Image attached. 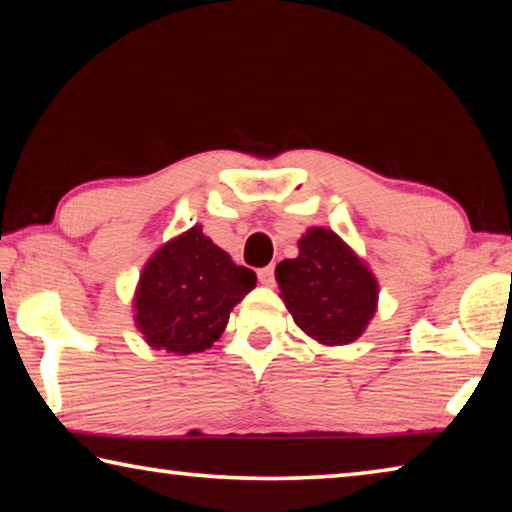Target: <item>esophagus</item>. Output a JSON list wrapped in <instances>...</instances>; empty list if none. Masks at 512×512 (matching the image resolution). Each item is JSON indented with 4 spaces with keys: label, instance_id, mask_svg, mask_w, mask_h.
<instances>
[{
    "label": "esophagus",
    "instance_id": "1",
    "mask_svg": "<svg viewBox=\"0 0 512 512\" xmlns=\"http://www.w3.org/2000/svg\"><path fill=\"white\" fill-rule=\"evenodd\" d=\"M257 277H259V284H264V287H273V284H275V268L273 266L259 268Z\"/></svg>",
    "mask_w": 512,
    "mask_h": 512
}]
</instances>
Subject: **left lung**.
Segmentation results:
<instances>
[{"label": "left lung", "instance_id": "left-lung-1", "mask_svg": "<svg viewBox=\"0 0 512 512\" xmlns=\"http://www.w3.org/2000/svg\"><path fill=\"white\" fill-rule=\"evenodd\" d=\"M280 298L296 325L320 345H348L377 314L379 282L366 259L323 225L298 239V257L275 268Z\"/></svg>", "mask_w": 512, "mask_h": 512}]
</instances>
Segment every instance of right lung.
I'll return each mask as SVG.
<instances>
[{
  "label": "right lung",
  "instance_id": "1",
  "mask_svg": "<svg viewBox=\"0 0 512 512\" xmlns=\"http://www.w3.org/2000/svg\"><path fill=\"white\" fill-rule=\"evenodd\" d=\"M255 284L257 275L232 262L196 223L144 264L133 296L135 327L149 348L173 357L210 350Z\"/></svg>",
  "mask_w": 512,
  "mask_h": 512
}]
</instances>
